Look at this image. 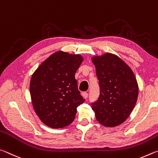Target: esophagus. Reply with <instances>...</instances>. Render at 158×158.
I'll return each mask as SVG.
<instances>
[{
  "label": "esophagus",
  "mask_w": 158,
  "mask_h": 158,
  "mask_svg": "<svg viewBox=\"0 0 158 158\" xmlns=\"http://www.w3.org/2000/svg\"><path fill=\"white\" fill-rule=\"evenodd\" d=\"M82 97H83L84 98H87L88 97V93H87V92H82Z\"/></svg>",
  "instance_id": "obj_1"
}]
</instances>
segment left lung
<instances>
[{"instance_id": "1", "label": "left lung", "mask_w": 158, "mask_h": 158, "mask_svg": "<svg viewBox=\"0 0 158 158\" xmlns=\"http://www.w3.org/2000/svg\"><path fill=\"white\" fill-rule=\"evenodd\" d=\"M99 81L100 96L92 103L96 118L107 128L123 123L136 104L139 87L131 67L114 54L106 52L92 58Z\"/></svg>"}]
</instances>
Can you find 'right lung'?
Returning a JSON list of instances; mask_svg holds the SVG:
<instances>
[{
    "label": "right lung",
    "mask_w": 158,
    "mask_h": 158,
    "mask_svg": "<svg viewBox=\"0 0 158 158\" xmlns=\"http://www.w3.org/2000/svg\"><path fill=\"white\" fill-rule=\"evenodd\" d=\"M82 61L81 55L60 51L50 55L32 74L30 93L33 108L50 128H63L70 125L77 107L85 102L75 78Z\"/></svg>",
    "instance_id": "add662e5"
}]
</instances>
